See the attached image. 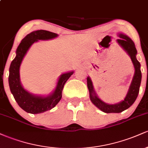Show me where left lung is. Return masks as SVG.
<instances>
[{
  "label": "left lung",
  "mask_w": 148,
  "mask_h": 148,
  "mask_svg": "<svg viewBox=\"0 0 148 148\" xmlns=\"http://www.w3.org/2000/svg\"><path fill=\"white\" fill-rule=\"evenodd\" d=\"M118 36L120 39H118L116 42L130 57L132 63L134 64V69H135L133 79H132L130 88L125 99L116 103H107L104 102L101 99H99L97 95L96 94L90 76L87 77V86L88 90H89L90 99L92 103L101 111L106 113H121L130 108L138 97L139 88H140V83H141L142 74L141 71H140V64L136 59L137 51L134 42L131 40L130 37L124 33H118Z\"/></svg>",
  "instance_id": "obj_1"
}]
</instances>
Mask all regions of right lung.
Listing matches in <instances>:
<instances>
[{
  "mask_svg": "<svg viewBox=\"0 0 148 148\" xmlns=\"http://www.w3.org/2000/svg\"><path fill=\"white\" fill-rule=\"evenodd\" d=\"M58 36L56 33L45 30L33 31L21 40L16 51V56L12 61L9 70V86L14 99L23 110L32 114H37L54 108L62 98L64 85L74 74V71L63 73L59 76L55 90L47 96L37 95L25 89L20 81V66L30 47L39 40H49Z\"/></svg>",
  "mask_w": 148,
  "mask_h": 148,
  "instance_id": "obj_1",
  "label": "right lung"
}]
</instances>
